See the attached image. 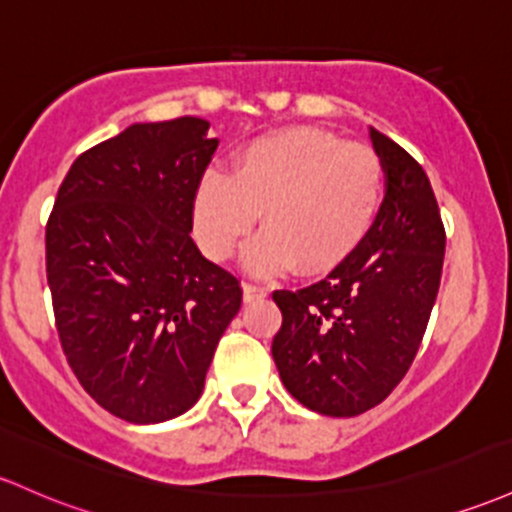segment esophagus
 Returning a JSON list of instances; mask_svg holds the SVG:
<instances>
[{"label": "esophagus", "instance_id": "obj_1", "mask_svg": "<svg viewBox=\"0 0 512 512\" xmlns=\"http://www.w3.org/2000/svg\"><path fill=\"white\" fill-rule=\"evenodd\" d=\"M243 294H245V301H257V299H265L267 289H265V286H260V284L245 282L243 284Z\"/></svg>", "mask_w": 512, "mask_h": 512}]
</instances>
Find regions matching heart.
I'll list each match as a JSON object with an SVG mask.
<instances>
[{
    "label": "heart",
    "instance_id": "heart-1",
    "mask_svg": "<svg viewBox=\"0 0 512 512\" xmlns=\"http://www.w3.org/2000/svg\"><path fill=\"white\" fill-rule=\"evenodd\" d=\"M386 199V162L372 145L347 143L320 128H286L245 145L233 172L204 174L194 201L201 245L226 260L255 228L247 247L257 274L299 267L328 274L369 240Z\"/></svg>",
    "mask_w": 512,
    "mask_h": 512
}]
</instances>
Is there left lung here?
<instances>
[{
  "instance_id": "left-lung-1",
  "label": "left lung",
  "mask_w": 512,
  "mask_h": 512,
  "mask_svg": "<svg viewBox=\"0 0 512 512\" xmlns=\"http://www.w3.org/2000/svg\"><path fill=\"white\" fill-rule=\"evenodd\" d=\"M386 162L376 228L345 265L303 289H277L272 357L286 391L311 411L352 418L401 384L428 328L445 262V223L420 162L369 131Z\"/></svg>"
}]
</instances>
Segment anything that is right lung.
<instances>
[{
    "instance_id": "right-lung-1",
    "label": "right lung",
    "mask_w": 512,
    "mask_h": 512,
    "mask_svg": "<svg viewBox=\"0 0 512 512\" xmlns=\"http://www.w3.org/2000/svg\"><path fill=\"white\" fill-rule=\"evenodd\" d=\"M209 121L136 123L72 162L46 223V274L67 364L104 411L162 423L194 406L243 303L192 240L218 148Z\"/></svg>"
}]
</instances>
